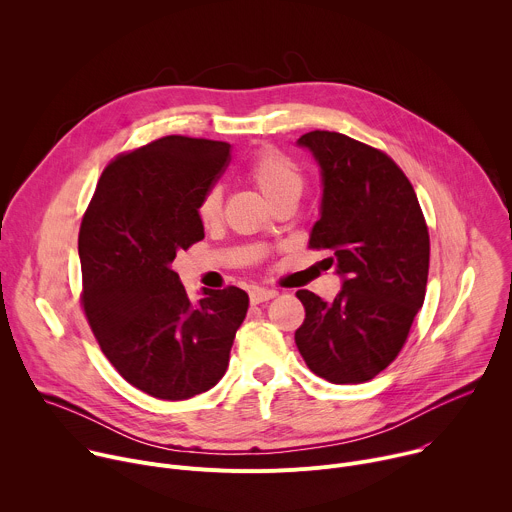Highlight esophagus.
<instances>
[{"mask_svg": "<svg viewBox=\"0 0 512 512\" xmlns=\"http://www.w3.org/2000/svg\"><path fill=\"white\" fill-rule=\"evenodd\" d=\"M275 296H277V291H273V289H261V287H255V289H251V291H249V300H251V304H253V306L263 304V302H267V300H271V298H275Z\"/></svg>", "mask_w": 512, "mask_h": 512, "instance_id": "obj_1", "label": "esophagus"}]
</instances>
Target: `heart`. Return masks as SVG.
<instances>
[{"mask_svg":"<svg viewBox=\"0 0 512 512\" xmlns=\"http://www.w3.org/2000/svg\"><path fill=\"white\" fill-rule=\"evenodd\" d=\"M251 184L267 198L271 206L281 202H296L304 190V172L300 166L275 148L261 150L247 168ZM196 216L204 227H212L223 216V192L212 186L204 192L196 206Z\"/></svg>","mask_w":512,"mask_h":512,"instance_id":"obj_1","label":"heart"}]
</instances>
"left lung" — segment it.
Listing matches in <instances>:
<instances>
[{"label":"left lung","mask_w":512,"mask_h":512,"mask_svg":"<svg viewBox=\"0 0 512 512\" xmlns=\"http://www.w3.org/2000/svg\"><path fill=\"white\" fill-rule=\"evenodd\" d=\"M298 143L314 154L324 184L310 247L332 251L344 283L330 304L296 291L306 308L296 344L308 369L334 385L371 381L397 358L425 300V218L385 152L336 131H310Z\"/></svg>","instance_id":"left-lung-1"}]
</instances>
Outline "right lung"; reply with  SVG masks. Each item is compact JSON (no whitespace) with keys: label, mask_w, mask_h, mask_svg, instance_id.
<instances>
[{"label":"right lung","mask_w":512,"mask_h":512,"mask_svg":"<svg viewBox=\"0 0 512 512\" xmlns=\"http://www.w3.org/2000/svg\"><path fill=\"white\" fill-rule=\"evenodd\" d=\"M231 143L166 135L103 170L79 231L81 304L135 389L184 401L212 389L249 308L243 289H202L192 304L172 261L204 239L196 206L221 178Z\"/></svg>","instance_id":"right-lung-1"}]
</instances>
